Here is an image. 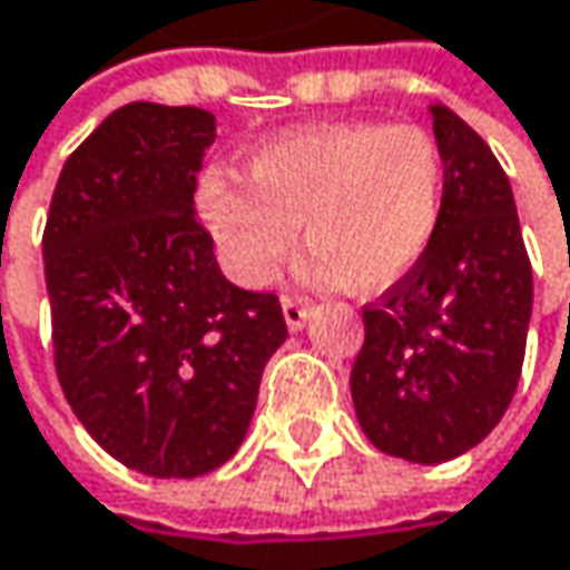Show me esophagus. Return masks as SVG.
Here are the masks:
<instances>
[{
	"label": "esophagus",
	"instance_id": "1",
	"mask_svg": "<svg viewBox=\"0 0 570 570\" xmlns=\"http://www.w3.org/2000/svg\"><path fill=\"white\" fill-rule=\"evenodd\" d=\"M281 306H284V320L289 330H299L306 323V316H309V303L299 299V296H284Z\"/></svg>",
	"mask_w": 570,
	"mask_h": 570
}]
</instances>
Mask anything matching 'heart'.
Here are the masks:
<instances>
[{
	"instance_id": "heart-1",
	"label": "heart",
	"mask_w": 570,
	"mask_h": 570,
	"mask_svg": "<svg viewBox=\"0 0 570 570\" xmlns=\"http://www.w3.org/2000/svg\"><path fill=\"white\" fill-rule=\"evenodd\" d=\"M247 179L210 168L197 210L227 274L254 289L281 277L299 224L313 284L376 293L425 257L442 220L445 161L419 125L296 128L250 155Z\"/></svg>"
}]
</instances>
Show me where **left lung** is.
Returning <instances> with one entry per match:
<instances>
[{"label":"left lung","instance_id":"left-lung-1","mask_svg":"<svg viewBox=\"0 0 570 570\" xmlns=\"http://www.w3.org/2000/svg\"><path fill=\"white\" fill-rule=\"evenodd\" d=\"M445 197L425 257L380 303L350 373L366 439L405 462L439 465L479 445L514 396L531 320V264L512 184L492 148L432 105Z\"/></svg>","mask_w":570,"mask_h":570}]
</instances>
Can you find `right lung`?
I'll list each match as a JSON object with an SVG mask.
<instances>
[{
    "instance_id": "add662e5",
    "label": "right lung",
    "mask_w": 570,
    "mask_h": 570,
    "mask_svg": "<svg viewBox=\"0 0 570 570\" xmlns=\"http://www.w3.org/2000/svg\"><path fill=\"white\" fill-rule=\"evenodd\" d=\"M214 115L131 101L58 174L42 257L61 393L88 435L155 479H197L244 442L281 299L234 286L194 217Z\"/></svg>"
}]
</instances>
